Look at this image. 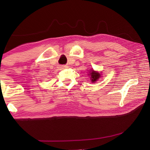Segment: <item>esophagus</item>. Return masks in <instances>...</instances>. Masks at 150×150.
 Here are the masks:
<instances>
[{
    "instance_id": "34e87169",
    "label": "esophagus",
    "mask_w": 150,
    "mask_h": 150,
    "mask_svg": "<svg viewBox=\"0 0 150 150\" xmlns=\"http://www.w3.org/2000/svg\"><path fill=\"white\" fill-rule=\"evenodd\" d=\"M62 67H63V68H65V67H65V66H62Z\"/></svg>"
}]
</instances>
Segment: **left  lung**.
Here are the masks:
<instances>
[{"label":"left lung","instance_id":"left-lung-1","mask_svg":"<svg viewBox=\"0 0 150 150\" xmlns=\"http://www.w3.org/2000/svg\"><path fill=\"white\" fill-rule=\"evenodd\" d=\"M88 76L90 77V80L92 83H95L96 81H97L99 79L102 77L101 73L102 72H98L96 71L93 69H91L89 71H88Z\"/></svg>","mask_w":150,"mask_h":150}]
</instances>
